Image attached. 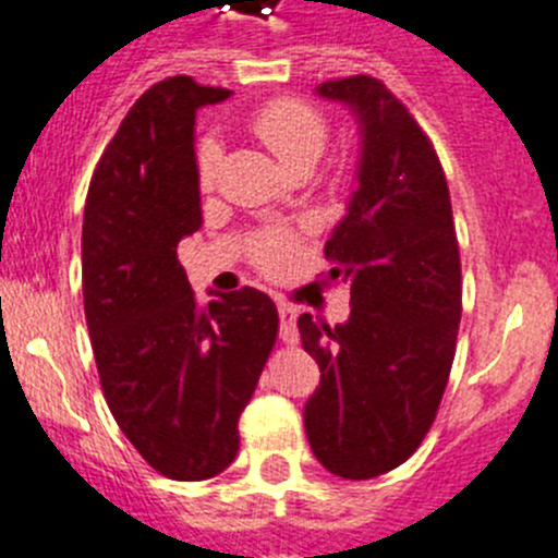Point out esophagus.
Returning a JSON list of instances; mask_svg holds the SVG:
<instances>
[{"mask_svg":"<svg viewBox=\"0 0 558 558\" xmlns=\"http://www.w3.org/2000/svg\"><path fill=\"white\" fill-rule=\"evenodd\" d=\"M280 313V338L283 343L294 345L300 340V332H296V307L289 305V302H278Z\"/></svg>","mask_w":558,"mask_h":558,"instance_id":"esophagus-1","label":"esophagus"}]
</instances>
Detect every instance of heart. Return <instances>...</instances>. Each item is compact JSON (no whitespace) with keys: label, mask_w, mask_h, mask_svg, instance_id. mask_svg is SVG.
<instances>
[{"label":"heart","mask_w":558,"mask_h":558,"mask_svg":"<svg viewBox=\"0 0 558 558\" xmlns=\"http://www.w3.org/2000/svg\"><path fill=\"white\" fill-rule=\"evenodd\" d=\"M251 130L291 171L316 163L329 138V124L324 113L313 108L311 102L294 100V97L267 102L262 111L253 113ZM218 166L220 144L215 138H207L198 147L196 160L198 185L204 191H209L218 180ZM296 256H300V240H296L294 231L283 229V226H267V229L253 234L251 258L267 272H283L296 262Z\"/></svg>","instance_id":"1"}]
</instances>
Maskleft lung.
Segmentation results:
<instances>
[{
	"label": "left lung",
	"instance_id": "obj_1",
	"mask_svg": "<svg viewBox=\"0 0 558 558\" xmlns=\"http://www.w3.org/2000/svg\"><path fill=\"white\" fill-rule=\"evenodd\" d=\"M316 92L354 111L362 155L349 213L324 245L349 322H296L322 371L305 434L327 472L371 480L409 461L436 420L461 324V253L445 169L409 108L373 75Z\"/></svg>",
	"mask_w": 558,
	"mask_h": 558
}]
</instances>
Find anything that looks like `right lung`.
Instances as JSON below:
<instances>
[{"label":"right lung","mask_w":558,"mask_h":558,"mask_svg":"<svg viewBox=\"0 0 558 558\" xmlns=\"http://www.w3.org/2000/svg\"><path fill=\"white\" fill-rule=\"evenodd\" d=\"M231 92L171 75L149 86L100 155L84 207V313L113 420L144 461L196 483L231 466L240 414L275 338L278 307L245 289L202 302L177 258L202 229L193 124Z\"/></svg>","instance_id":"obj_1"}]
</instances>
